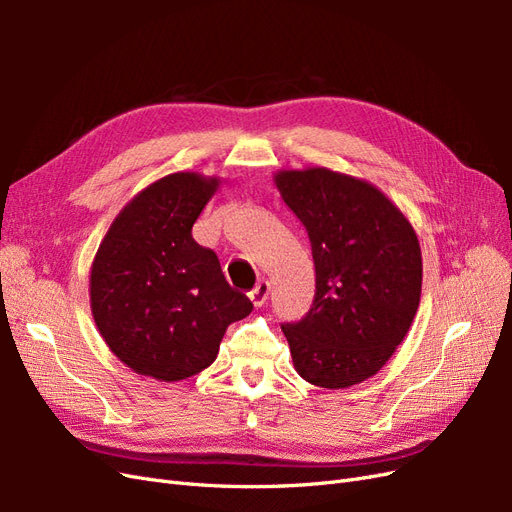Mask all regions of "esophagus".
Segmentation results:
<instances>
[{"mask_svg":"<svg viewBox=\"0 0 512 512\" xmlns=\"http://www.w3.org/2000/svg\"><path fill=\"white\" fill-rule=\"evenodd\" d=\"M269 292H271L269 282H258V284L254 286V290L250 292V301H252L256 307H262V305L267 303V299H269Z\"/></svg>","mask_w":512,"mask_h":512,"instance_id":"1","label":"esophagus"}]
</instances>
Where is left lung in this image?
Returning <instances> with one entry per match:
<instances>
[{
  "instance_id": "1",
  "label": "left lung",
  "mask_w": 512,
  "mask_h": 512,
  "mask_svg": "<svg viewBox=\"0 0 512 512\" xmlns=\"http://www.w3.org/2000/svg\"><path fill=\"white\" fill-rule=\"evenodd\" d=\"M305 226L316 297L303 320L282 324L297 374L348 389L378 371L404 342L421 303L418 237L376 185L324 166L273 175Z\"/></svg>"
}]
</instances>
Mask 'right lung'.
Instances as JSON below:
<instances>
[{
    "mask_svg": "<svg viewBox=\"0 0 512 512\" xmlns=\"http://www.w3.org/2000/svg\"><path fill=\"white\" fill-rule=\"evenodd\" d=\"M220 177L173 173L119 211L89 273L96 327L134 374L160 382L196 376L218 356L230 322L254 309L230 288L213 250L192 226Z\"/></svg>",
    "mask_w": 512,
    "mask_h": 512,
    "instance_id": "obj_1",
    "label": "right lung"
}]
</instances>
